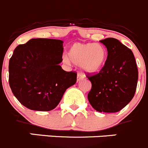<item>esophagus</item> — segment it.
Returning a JSON list of instances; mask_svg holds the SVG:
<instances>
[{
	"label": "esophagus",
	"instance_id": "34e87169",
	"mask_svg": "<svg viewBox=\"0 0 148 148\" xmlns=\"http://www.w3.org/2000/svg\"><path fill=\"white\" fill-rule=\"evenodd\" d=\"M84 78V76L81 73H78V75H77V81H81V80H83Z\"/></svg>",
	"mask_w": 148,
	"mask_h": 148
}]
</instances>
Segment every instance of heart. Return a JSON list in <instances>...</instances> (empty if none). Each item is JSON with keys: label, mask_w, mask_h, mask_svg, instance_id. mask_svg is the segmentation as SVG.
I'll list each match as a JSON object with an SVG mask.
<instances>
[{"label": "heart", "mask_w": 148, "mask_h": 148, "mask_svg": "<svg viewBox=\"0 0 148 148\" xmlns=\"http://www.w3.org/2000/svg\"><path fill=\"white\" fill-rule=\"evenodd\" d=\"M68 57L64 56L67 63L71 61L88 73H95L104 67L108 56V51L104 45L98 43L75 42L70 46Z\"/></svg>", "instance_id": "obj_1"}]
</instances>
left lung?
<instances>
[{"label":"left lung","mask_w":148,"mask_h":148,"mask_svg":"<svg viewBox=\"0 0 148 148\" xmlns=\"http://www.w3.org/2000/svg\"><path fill=\"white\" fill-rule=\"evenodd\" d=\"M108 56L100 73L88 76L92 89L88 94L91 106L99 112L114 113L123 109L134 97L138 70L132 51L114 38L101 40Z\"/></svg>","instance_id":"1"}]
</instances>
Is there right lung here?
<instances>
[{
    "mask_svg": "<svg viewBox=\"0 0 148 148\" xmlns=\"http://www.w3.org/2000/svg\"><path fill=\"white\" fill-rule=\"evenodd\" d=\"M62 40L32 39L14 49L9 60V86L19 102L31 110L47 112L57 106L77 73L66 72Z\"/></svg>",
    "mask_w": 148,
    "mask_h": 148,
    "instance_id": "obj_1",
    "label": "right lung"
}]
</instances>
